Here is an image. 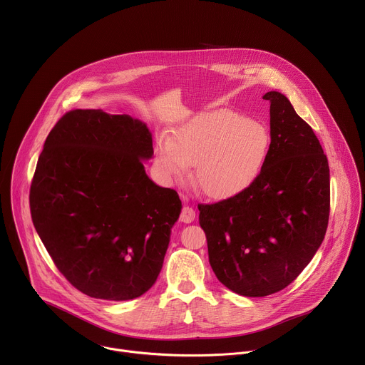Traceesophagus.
Here are the masks:
<instances>
[{
  "mask_svg": "<svg viewBox=\"0 0 365 365\" xmlns=\"http://www.w3.org/2000/svg\"><path fill=\"white\" fill-rule=\"evenodd\" d=\"M195 220V211L190 206H183L182 212H180V221L185 224H190Z\"/></svg>",
  "mask_w": 365,
  "mask_h": 365,
  "instance_id": "esophagus-1",
  "label": "esophagus"
}]
</instances>
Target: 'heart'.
<instances>
[{
  "label": "heart",
  "instance_id": "1",
  "mask_svg": "<svg viewBox=\"0 0 365 365\" xmlns=\"http://www.w3.org/2000/svg\"><path fill=\"white\" fill-rule=\"evenodd\" d=\"M272 145L269 128L245 115L220 110L192 117L172 138L155 143V158L168 179L182 180L195 165L196 185L224 199L248 187L266 166Z\"/></svg>",
  "mask_w": 365,
  "mask_h": 365
}]
</instances>
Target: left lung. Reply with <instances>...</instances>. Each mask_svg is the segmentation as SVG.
Returning a JSON list of instances; mask_svg holds the SVG:
<instances>
[{
  "label": "left lung",
  "mask_w": 365,
  "mask_h": 365,
  "mask_svg": "<svg viewBox=\"0 0 365 365\" xmlns=\"http://www.w3.org/2000/svg\"><path fill=\"white\" fill-rule=\"evenodd\" d=\"M270 101L264 169L240 193L199 203L210 264L230 290L263 297L287 287L321 247L329 220V166L312 127L280 92Z\"/></svg>",
  "instance_id": "8db88e82"
}]
</instances>
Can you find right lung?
<instances>
[{
    "instance_id": "obj_1",
    "label": "right lung",
    "mask_w": 365,
    "mask_h": 365,
    "mask_svg": "<svg viewBox=\"0 0 365 365\" xmlns=\"http://www.w3.org/2000/svg\"><path fill=\"white\" fill-rule=\"evenodd\" d=\"M148 128L130 115L72 110L48 133L30 212L48 255L82 293L130 300L158 279L182 202L145 175Z\"/></svg>"
}]
</instances>
